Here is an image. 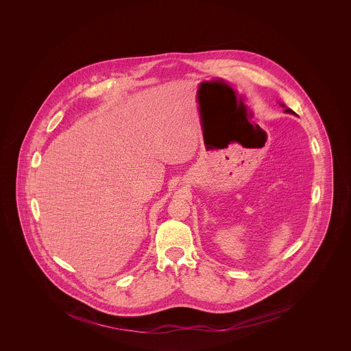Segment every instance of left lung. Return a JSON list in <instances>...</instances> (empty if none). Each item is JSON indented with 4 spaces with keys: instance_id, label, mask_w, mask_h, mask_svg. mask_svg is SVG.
<instances>
[{
    "instance_id": "8db88e82",
    "label": "left lung",
    "mask_w": 351,
    "mask_h": 351,
    "mask_svg": "<svg viewBox=\"0 0 351 351\" xmlns=\"http://www.w3.org/2000/svg\"><path fill=\"white\" fill-rule=\"evenodd\" d=\"M280 106H283V104H282V103H280ZM285 112H287V113H291V114H295V112H293V110H292V109H286V110H285Z\"/></svg>"
}]
</instances>
